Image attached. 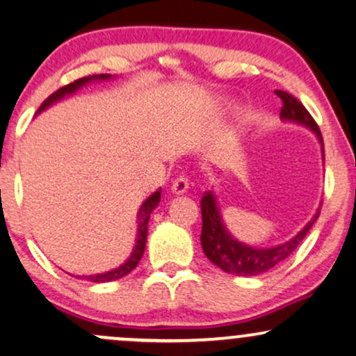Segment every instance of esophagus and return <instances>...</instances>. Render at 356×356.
<instances>
[{
    "instance_id": "34e87169",
    "label": "esophagus",
    "mask_w": 356,
    "mask_h": 356,
    "mask_svg": "<svg viewBox=\"0 0 356 356\" xmlns=\"http://www.w3.org/2000/svg\"><path fill=\"white\" fill-rule=\"evenodd\" d=\"M186 190H188V178L181 175V177H178L173 181V185H171V191H173L175 195H183Z\"/></svg>"
}]
</instances>
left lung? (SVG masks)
<instances>
[{
  "mask_svg": "<svg viewBox=\"0 0 356 356\" xmlns=\"http://www.w3.org/2000/svg\"><path fill=\"white\" fill-rule=\"evenodd\" d=\"M275 95L278 96L283 102L282 111L280 116L283 120H291L296 123L307 124L308 128H312L313 131L318 136L320 143L323 145V136L316 124V121L313 120V116L308 113L307 108L303 106L293 95L286 93V91L277 90ZM320 216V211L316 213L315 218L305 227L302 232L296 235L293 240L286 241L285 245L275 246V248H265V250H257L250 248V246L238 243L236 240H233L229 236V233L225 229L223 223H221V216L216 207L215 196L211 191H204L202 196V246L203 252L207 254V258L211 263H215L218 268H221L227 273L238 275V277H254V275L265 273L282 263L285 258L290 257L295 252L296 246L302 243V240L307 236V233L310 232L316 218Z\"/></svg>",
  "mask_w": 356,
  "mask_h": 356,
  "instance_id": "left-lung-1",
  "label": "left lung"
}]
</instances>
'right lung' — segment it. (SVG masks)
Listing matches in <instances>:
<instances>
[{"label": "right lung", "instance_id": "right-lung-1", "mask_svg": "<svg viewBox=\"0 0 356 356\" xmlns=\"http://www.w3.org/2000/svg\"><path fill=\"white\" fill-rule=\"evenodd\" d=\"M93 78H108L106 74H99V76H93ZM91 76L88 78H79L76 81L70 83V85L60 88V90L54 91L53 95H49L48 98L44 99L43 103H41L40 110H44V108H48L49 104L58 102V99H61L65 95H70L73 93V91H76L79 86H83L85 83L91 81L93 79ZM160 198H161V191H154V193L149 196L146 202L141 204L140 211H138V238H136V245H135V250H133L131 257L128 258L127 261L123 263V265L118 266V268L111 270V271H106V273H99V275H91V277H86L90 282H96V283H103V282H113V280H120L123 277H127L129 271H133L138 266V263H140L141 257H143V252H145V245H146V236H148V220H149V215H152V211L154 208L158 207V203H160Z\"/></svg>", "mask_w": 356, "mask_h": 356}]
</instances>
